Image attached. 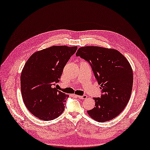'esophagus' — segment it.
<instances>
[{
    "label": "esophagus",
    "instance_id": "esophagus-1",
    "mask_svg": "<svg viewBox=\"0 0 150 150\" xmlns=\"http://www.w3.org/2000/svg\"><path fill=\"white\" fill-rule=\"evenodd\" d=\"M74 96H75V97L79 98H80V99H86V98H87V96L85 95H83V96H79V95H75Z\"/></svg>",
    "mask_w": 150,
    "mask_h": 150
}]
</instances>
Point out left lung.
Segmentation results:
<instances>
[{
    "label": "left lung",
    "instance_id": "left-lung-1",
    "mask_svg": "<svg viewBox=\"0 0 150 150\" xmlns=\"http://www.w3.org/2000/svg\"><path fill=\"white\" fill-rule=\"evenodd\" d=\"M76 57L87 61L100 85L101 95L93 98L95 107L87 113L105 122L117 117L129 101L133 87V70L128 61L115 49L96 46L80 47Z\"/></svg>",
    "mask_w": 150,
    "mask_h": 150
}]
</instances>
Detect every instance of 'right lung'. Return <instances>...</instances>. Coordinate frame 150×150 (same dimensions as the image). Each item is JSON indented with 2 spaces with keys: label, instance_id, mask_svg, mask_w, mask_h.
<instances>
[{
  "label": "right lung",
  "instance_id": "add662e5",
  "mask_svg": "<svg viewBox=\"0 0 150 150\" xmlns=\"http://www.w3.org/2000/svg\"><path fill=\"white\" fill-rule=\"evenodd\" d=\"M77 47L52 46L32 54L23 67L21 93L27 109L37 118L49 121L65 109L69 95L55 87Z\"/></svg>",
  "mask_w": 150,
  "mask_h": 150
}]
</instances>
